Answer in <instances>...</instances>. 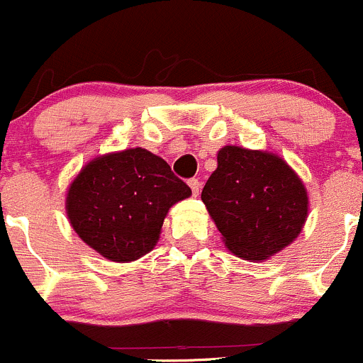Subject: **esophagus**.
<instances>
[{
	"instance_id": "obj_1",
	"label": "esophagus",
	"mask_w": 363,
	"mask_h": 363,
	"mask_svg": "<svg viewBox=\"0 0 363 363\" xmlns=\"http://www.w3.org/2000/svg\"><path fill=\"white\" fill-rule=\"evenodd\" d=\"M188 184H189V188H191V193H193V196H196L200 193V181L199 179H189L188 181Z\"/></svg>"
}]
</instances>
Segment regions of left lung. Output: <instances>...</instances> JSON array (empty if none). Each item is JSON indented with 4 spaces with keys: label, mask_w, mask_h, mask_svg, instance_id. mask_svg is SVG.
<instances>
[{
    "label": "left lung",
    "mask_w": 363,
    "mask_h": 363,
    "mask_svg": "<svg viewBox=\"0 0 363 363\" xmlns=\"http://www.w3.org/2000/svg\"><path fill=\"white\" fill-rule=\"evenodd\" d=\"M202 200L226 247L244 259H265L294 242L307 216L295 172L276 155L237 145L218 152Z\"/></svg>",
    "instance_id": "8db88e82"
}]
</instances>
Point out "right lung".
Instances as JSON below:
<instances>
[{"label": "right lung", "instance_id": "right-lung-1", "mask_svg": "<svg viewBox=\"0 0 363 363\" xmlns=\"http://www.w3.org/2000/svg\"><path fill=\"white\" fill-rule=\"evenodd\" d=\"M189 195L167 161L137 147L86 164L69 186L67 211L87 246L133 262L156 246L168 208Z\"/></svg>", "mask_w": 363, "mask_h": 363}]
</instances>
